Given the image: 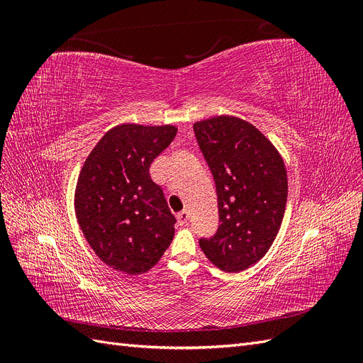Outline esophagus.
I'll return each instance as SVG.
<instances>
[{"label": "esophagus", "instance_id": "1", "mask_svg": "<svg viewBox=\"0 0 363 363\" xmlns=\"http://www.w3.org/2000/svg\"><path fill=\"white\" fill-rule=\"evenodd\" d=\"M188 218H189V216H188V212H186V211H182V212L177 213V221H179L180 225L188 223Z\"/></svg>", "mask_w": 363, "mask_h": 363}]
</instances>
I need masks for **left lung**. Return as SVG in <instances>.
Instances as JSON below:
<instances>
[{
  "label": "left lung",
  "mask_w": 363,
  "mask_h": 363,
  "mask_svg": "<svg viewBox=\"0 0 363 363\" xmlns=\"http://www.w3.org/2000/svg\"><path fill=\"white\" fill-rule=\"evenodd\" d=\"M194 131L212 171L219 227L200 239L206 257L225 272H240L267 255L286 208L288 174L272 142L232 115L196 121Z\"/></svg>",
  "instance_id": "1"
}]
</instances>
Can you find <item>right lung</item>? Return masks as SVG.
Returning a JSON list of instances; mask_svg holds the SVG:
<instances>
[{
	"mask_svg": "<svg viewBox=\"0 0 363 363\" xmlns=\"http://www.w3.org/2000/svg\"><path fill=\"white\" fill-rule=\"evenodd\" d=\"M177 127L119 124L84 160L75 186L77 221L95 255L130 276L151 269L174 238L175 218L150 164Z\"/></svg>",
	"mask_w": 363,
	"mask_h": 363,
	"instance_id": "obj_1",
	"label": "right lung"
}]
</instances>
